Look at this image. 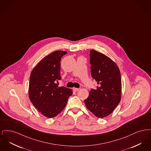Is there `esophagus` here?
<instances>
[{
	"label": "esophagus",
	"mask_w": 151,
	"mask_h": 151,
	"mask_svg": "<svg viewBox=\"0 0 151 151\" xmlns=\"http://www.w3.org/2000/svg\"><path fill=\"white\" fill-rule=\"evenodd\" d=\"M79 90V88H73V91L74 92H78Z\"/></svg>",
	"instance_id": "obj_1"
}]
</instances>
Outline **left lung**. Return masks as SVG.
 <instances>
[{"label":"left lung","instance_id":"8db88e82","mask_svg":"<svg viewBox=\"0 0 151 151\" xmlns=\"http://www.w3.org/2000/svg\"><path fill=\"white\" fill-rule=\"evenodd\" d=\"M91 71L99 86L92 89L84 100L88 109L97 117L110 115L121 100V72L114 61L94 50L90 51Z\"/></svg>","mask_w":151,"mask_h":151}]
</instances>
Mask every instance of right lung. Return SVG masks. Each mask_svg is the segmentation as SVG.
<instances>
[{
	"label": "right lung",
	"instance_id": "obj_1",
	"mask_svg": "<svg viewBox=\"0 0 151 151\" xmlns=\"http://www.w3.org/2000/svg\"><path fill=\"white\" fill-rule=\"evenodd\" d=\"M67 52L55 51L42 59L30 73L29 99L42 115L51 118L59 114L67 105L72 89L59 87L60 59Z\"/></svg>",
	"mask_w": 151,
	"mask_h": 151
}]
</instances>
